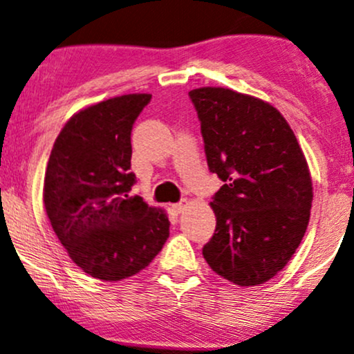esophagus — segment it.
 <instances>
[{
	"mask_svg": "<svg viewBox=\"0 0 354 354\" xmlns=\"http://www.w3.org/2000/svg\"><path fill=\"white\" fill-rule=\"evenodd\" d=\"M186 207H187V201L185 199V201L178 202V204H173V205H171V209H173L174 212H176V214H181V212L185 210Z\"/></svg>",
	"mask_w": 354,
	"mask_h": 354,
	"instance_id": "esophagus-1",
	"label": "esophagus"
}]
</instances>
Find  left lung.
<instances>
[{
  "label": "left lung",
  "instance_id": "obj_1",
  "mask_svg": "<svg viewBox=\"0 0 354 354\" xmlns=\"http://www.w3.org/2000/svg\"><path fill=\"white\" fill-rule=\"evenodd\" d=\"M207 163L225 183L210 207L215 233L202 249L212 270L257 286L283 268L301 244L313 180L298 139L270 103L223 87L189 92Z\"/></svg>",
  "mask_w": 354,
  "mask_h": 354
}]
</instances>
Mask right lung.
Masks as SVG:
<instances>
[{
    "mask_svg": "<svg viewBox=\"0 0 354 354\" xmlns=\"http://www.w3.org/2000/svg\"><path fill=\"white\" fill-rule=\"evenodd\" d=\"M150 93L98 102L69 118L46 165L44 204L77 267L103 281L128 279L153 261L169 236L167 212L129 197L131 131Z\"/></svg>",
    "mask_w": 354,
    "mask_h": 354,
    "instance_id": "right-lung-1",
    "label": "right lung"
}]
</instances>
